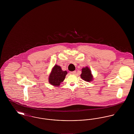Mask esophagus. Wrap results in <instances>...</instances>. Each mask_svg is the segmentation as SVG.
Returning <instances> with one entry per match:
<instances>
[{
	"label": "esophagus",
	"mask_w": 134,
	"mask_h": 134,
	"mask_svg": "<svg viewBox=\"0 0 134 134\" xmlns=\"http://www.w3.org/2000/svg\"><path fill=\"white\" fill-rule=\"evenodd\" d=\"M76 71H71L70 72V73L71 74H75L76 73Z\"/></svg>",
	"instance_id": "obj_1"
}]
</instances>
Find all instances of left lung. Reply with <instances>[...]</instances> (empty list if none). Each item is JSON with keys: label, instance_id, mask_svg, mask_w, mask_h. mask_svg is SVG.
<instances>
[{"label": "left lung", "instance_id": "8db88e82", "mask_svg": "<svg viewBox=\"0 0 134 134\" xmlns=\"http://www.w3.org/2000/svg\"><path fill=\"white\" fill-rule=\"evenodd\" d=\"M80 76L83 80L87 82H91L93 80V76L91 74V71L88 67L82 69V73Z\"/></svg>", "mask_w": 134, "mask_h": 134}]
</instances>
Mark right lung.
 I'll return each instance as SVG.
<instances>
[{"label": "right lung", "instance_id": "1", "mask_svg": "<svg viewBox=\"0 0 134 134\" xmlns=\"http://www.w3.org/2000/svg\"><path fill=\"white\" fill-rule=\"evenodd\" d=\"M67 74L66 71H63L60 66L55 65L49 75V82L52 85L59 86L60 83L64 81Z\"/></svg>", "mask_w": 134, "mask_h": 134}]
</instances>
